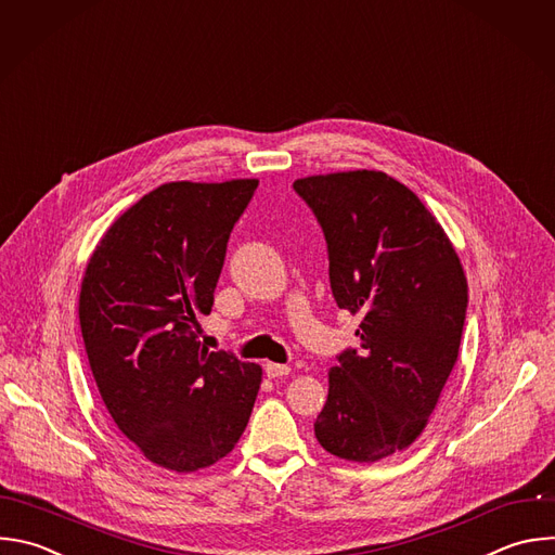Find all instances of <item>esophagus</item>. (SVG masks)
I'll return each instance as SVG.
<instances>
[{
  "label": "esophagus",
  "mask_w": 555,
  "mask_h": 555,
  "mask_svg": "<svg viewBox=\"0 0 555 555\" xmlns=\"http://www.w3.org/2000/svg\"><path fill=\"white\" fill-rule=\"evenodd\" d=\"M266 375L270 379H281V377H287L289 375V365H283V363H272L268 361L266 363Z\"/></svg>",
  "instance_id": "obj_1"
}]
</instances>
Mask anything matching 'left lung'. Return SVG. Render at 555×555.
<instances>
[{
    "label": "left lung",
    "mask_w": 555,
    "mask_h": 555,
    "mask_svg": "<svg viewBox=\"0 0 555 555\" xmlns=\"http://www.w3.org/2000/svg\"><path fill=\"white\" fill-rule=\"evenodd\" d=\"M294 192L326 242L339 309L359 346L337 354L313 423L322 449L379 462L425 429L457 361L468 285L449 237L414 192L384 171L309 176Z\"/></svg>",
    "instance_id": "8db88e82"
}]
</instances>
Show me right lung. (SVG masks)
I'll return each instance as SVG.
<instances>
[{
    "label": "right lung",
    "instance_id": "right-lung-1",
    "mask_svg": "<svg viewBox=\"0 0 555 555\" xmlns=\"http://www.w3.org/2000/svg\"><path fill=\"white\" fill-rule=\"evenodd\" d=\"M259 180L167 182L106 231L80 292V328L102 401L154 464L192 473L244 434L261 367L201 344L233 227Z\"/></svg>",
    "mask_w": 555,
    "mask_h": 555
}]
</instances>
